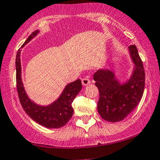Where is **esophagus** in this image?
<instances>
[{
    "mask_svg": "<svg viewBox=\"0 0 160 160\" xmlns=\"http://www.w3.org/2000/svg\"><path fill=\"white\" fill-rule=\"evenodd\" d=\"M90 83H91V80H90L88 77H84V78L82 79V84L83 86H87V85L90 84Z\"/></svg>",
    "mask_w": 160,
    "mask_h": 160,
    "instance_id": "34e87169",
    "label": "esophagus"
}]
</instances>
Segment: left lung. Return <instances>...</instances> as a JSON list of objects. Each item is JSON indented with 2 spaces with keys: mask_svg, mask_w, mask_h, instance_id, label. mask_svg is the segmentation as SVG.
Returning a JSON list of instances; mask_svg holds the SVG:
<instances>
[{
  "mask_svg": "<svg viewBox=\"0 0 160 160\" xmlns=\"http://www.w3.org/2000/svg\"><path fill=\"white\" fill-rule=\"evenodd\" d=\"M129 49L135 69L128 83L119 84L110 70L99 69L94 74L99 91L98 112L106 121L123 120L138 105L143 95L145 80L143 62L135 45L129 46Z\"/></svg>",
  "mask_w": 160,
  "mask_h": 160,
  "instance_id": "left-lung-1",
  "label": "left lung"
}]
</instances>
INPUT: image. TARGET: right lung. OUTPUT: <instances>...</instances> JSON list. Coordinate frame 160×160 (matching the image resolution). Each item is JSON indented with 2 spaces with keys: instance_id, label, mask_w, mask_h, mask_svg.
<instances>
[{
  "instance_id": "add662e5",
  "label": "right lung",
  "mask_w": 160,
  "mask_h": 160,
  "mask_svg": "<svg viewBox=\"0 0 160 160\" xmlns=\"http://www.w3.org/2000/svg\"><path fill=\"white\" fill-rule=\"evenodd\" d=\"M38 30L32 32L29 36L22 47L31 39L37 35ZM16 67V87L18 98L22 107L26 114L34 121L47 128H60L65 126L73 114L72 103L74 98L82 89L80 79L69 83L63 91L59 98L48 106H39L28 98L21 80V64H20V49H18L15 59Z\"/></svg>"
}]
</instances>
